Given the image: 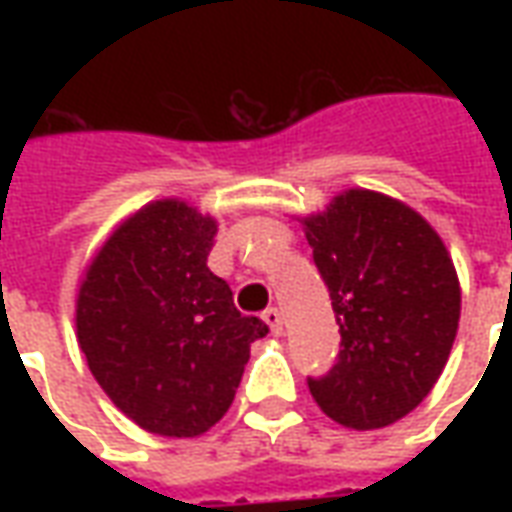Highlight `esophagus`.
<instances>
[{
	"mask_svg": "<svg viewBox=\"0 0 512 512\" xmlns=\"http://www.w3.org/2000/svg\"><path fill=\"white\" fill-rule=\"evenodd\" d=\"M263 321H266V326L271 329V334H282V315H279L277 307H268L266 312H263Z\"/></svg>",
	"mask_w": 512,
	"mask_h": 512,
	"instance_id": "esophagus-1",
	"label": "esophagus"
}]
</instances>
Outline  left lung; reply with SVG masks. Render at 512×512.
<instances>
[{
	"mask_svg": "<svg viewBox=\"0 0 512 512\" xmlns=\"http://www.w3.org/2000/svg\"><path fill=\"white\" fill-rule=\"evenodd\" d=\"M312 260L332 296L340 354L307 378L326 417L354 430L403 419L450 359L461 285L450 252L414 208L348 189L304 219Z\"/></svg>",
	"mask_w": 512,
	"mask_h": 512,
	"instance_id": "obj_1",
	"label": "left lung"
}]
</instances>
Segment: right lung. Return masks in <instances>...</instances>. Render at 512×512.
<instances>
[{"label": "right lung", "instance_id": "right-lung-1", "mask_svg": "<svg viewBox=\"0 0 512 512\" xmlns=\"http://www.w3.org/2000/svg\"><path fill=\"white\" fill-rule=\"evenodd\" d=\"M216 222L156 200L109 235L76 299V337L90 373L139 428L191 439L227 414L266 337L208 268Z\"/></svg>", "mask_w": 512, "mask_h": 512}]
</instances>
